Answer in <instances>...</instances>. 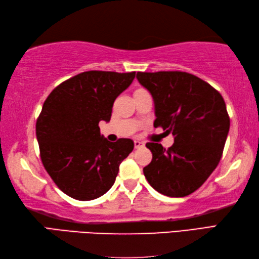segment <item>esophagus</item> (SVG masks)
<instances>
[{
    "label": "esophagus",
    "mask_w": 259,
    "mask_h": 259,
    "mask_svg": "<svg viewBox=\"0 0 259 259\" xmlns=\"http://www.w3.org/2000/svg\"><path fill=\"white\" fill-rule=\"evenodd\" d=\"M144 146H145V142L144 141L135 140V148H142Z\"/></svg>",
    "instance_id": "1"
}]
</instances>
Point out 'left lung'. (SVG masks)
<instances>
[{"label": "left lung", "mask_w": 259, "mask_h": 259, "mask_svg": "<svg viewBox=\"0 0 259 259\" xmlns=\"http://www.w3.org/2000/svg\"><path fill=\"white\" fill-rule=\"evenodd\" d=\"M139 83L155 102V126L171 133L166 149L148 142L151 162L144 168L153 189L185 197L205 183L221 161L230 120L221 93L198 76L180 71L138 72Z\"/></svg>", "instance_id": "1"}]
</instances>
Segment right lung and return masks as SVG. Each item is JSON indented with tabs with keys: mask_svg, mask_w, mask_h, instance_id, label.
<instances>
[{
	"mask_svg": "<svg viewBox=\"0 0 259 259\" xmlns=\"http://www.w3.org/2000/svg\"><path fill=\"white\" fill-rule=\"evenodd\" d=\"M136 72L87 71L62 82L43 103L36 139L43 166L64 194L92 200L111 188L120 163L134 150L131 139L110 142L99 122H109L113 102Z\"/></svg>",
	"mask_w": 259,
	"mask_h": 259,
	"instance_id": "1",
	"label": "right lung"
}]
</instances>
